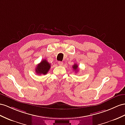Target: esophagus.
Returning <instances> with one entry per match:
<instances>
[{
  "mask_svg": "<svg viewBox=\"0 0 125 125\" xmlns=\"http://www.w3.org/2000/svg\"><path fill=\"white\" fill-rule=\"evenodd\" d=\"M58 64H59V65L61 66V65H63V62H61V61H59V62H58Z\"/></svg>",
  "mask_w": 125,
  "mask_h": 125,
  "instance_id": "34e87169",
  "label": "esophagus"
}]
</instances>
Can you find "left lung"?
I'll return each mask as SVG.
<instances>
[{"label":"left lung","mask_w":125,"mask_h":125,"mask_svg":"<svg viewBox=\"0 0 125 125\" xmlns=\"http://www.w3.org/2000/svg\"><path fill=\"white\" fill-rule=\"evenodd\" d=\"M78 65L76 64H74L73 65L72 68H73V70H75V71H78Z\"/></svg>","instance_id":"obj_1"}]
</instances>
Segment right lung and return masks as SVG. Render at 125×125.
Here are the masks:
<instances>
[{
    "mask_svg": "<svg viewBox=\"0 0 125 125\" xmlns=\"http://www.w3.org/2000/svg\"><path fill=\"white\" fill-rule=\"evenodd\" d=\"M51 68V64L47 62L45 59L43 60L36 66L35 71L37 74L45 75L49 72Z\"/></svg>",
    "mask_w": 125,
    "mask_h": 125,
    "instance_id": "obj_1",
    "label": "right lung"
}]
</instances>
